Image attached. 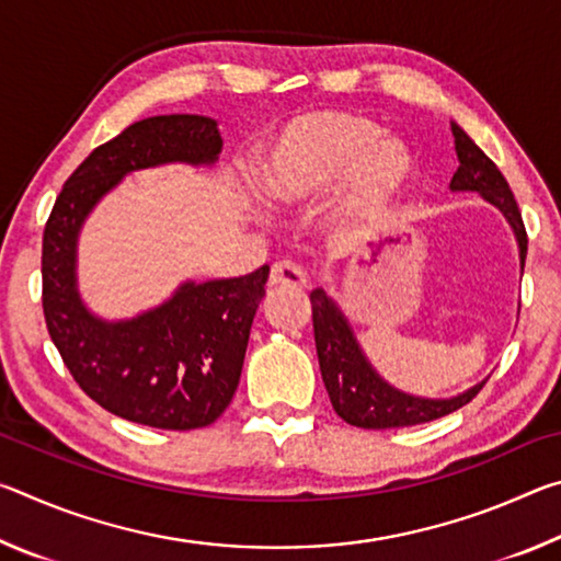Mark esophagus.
I'll list each match as a JSON object with an SVG mask.
<instances>
[{
	"mask_svg": "<svg viewBox=\"0 0 561 561\" xmlns=\"http://www.w3.org/2000/svg\"><path fill=\"white\" fill-rule=\"evenodd\" d=\"M270 284L272 287H284V289H304L307 287V274H304V270L297 262L284 260V262L272 264Z\"/></svg>",
	"mask_w": 561,
	"mask_h": 561,
	"instance_id": "1",
	"label": "esophagus"
}]
</instances>
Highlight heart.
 <instances>
[{"instance_id":"b5f03b06","label":"heart","mask_w":561,"mask_h":561,"mask_svg":"<svg viewBox=\"0 0 561 561\" xmlns=\"http://www.w3.org/2000/svg\"><path fill=\"white\" fill-rule=\"evenodd\" d=\"M341 175V217L366 220L401 195L413 158L364 113L317 108L284 123L257 163L262 193L284 205L311 201Z\"/></svg>"}]
</instances>
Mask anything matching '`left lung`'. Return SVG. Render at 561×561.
<instances>
[{
  "label": "left lung",
  "mask_w": 561,
  "mask_h": 561,
  "mask_svg": "<svg viewBox=\"0 0 561 561\" xmlns=\"http://www.w3.org/2000/svg\"><path fill=\"white\" fill-rule=\"evenodd\" d=\"M455 153H458L460 168L450 180V190H472L480 193L488 203L500 207L502 215L515 230L519 244V262L525 270L527 257V230L522 222V213L517 207L515 195L507 185L505 175L497 165L472 144L460 126L453 123ZM311 299V319H314V341L321 378H324L327 393L331 398L334 411L344 417L348 425L368 431L383 428H405V425H421L458 411L465 403H470L485 381L468 388V391L433 401V398H415L398 388L388 386L381 376L374 371L368 358L360 351L358 341L351 331L346 317L334 301L327 297L324 289H314Z\"/></svg>",
  "instance_id": "1"
}]
</instances>
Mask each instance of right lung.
<instances>
[{
  "mask_svg": "<svg viewBox=\"0 0 561 561\" xmlns=\"http://www.w3.org/2000/svg\"><path fill=\"white\" fill-rule=\"evenodd\" d=\"M220 150V130L207 116L173 113L133 123L73 170L44 227L42 304L54 346L91 401L150 428H205L225 413L270 267L185 282L146 314L103 321L76 289V240L93 205L123 175L163 163L210 165Z\"/></svg>",
  "mask_w": 561,
  "mask_h": 561,
  "instance_id": "right-lung-1",
  "label": "right lung"
}]
</instances>
